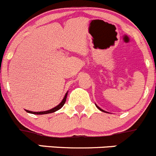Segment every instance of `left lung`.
Returning a JSON list of instances; mask_svg holds the SVG:
<instances>
[{
	"label": "left lung",
	"mask_w": 156,
	"mask_h": 156,
	"mask_svg": "<svg viewBox=\"0 0 156 156\" xmlns=\"http://www.w3.org/2000/svg\"><path fill=\"white\" fill-rule=\"evenodd\" d=\"M96 107H97V108H98V109H99V110H100V111H101V112H105V111H104V110H102V109H101V108H99V107H98V105H96ZM106 113H108V112H106Z\"/></svg>",
	"instance_id": "8db88e82"
}]
</instances>
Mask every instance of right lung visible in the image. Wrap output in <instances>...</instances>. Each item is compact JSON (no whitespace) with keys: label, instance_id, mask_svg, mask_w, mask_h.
Masks as SVG:
<instances>
[{"label":"right lung","instance_id":"right-lung-1","mask_svg":"<svg viewBox=\"0 0 156 156\" xmlns=\"http://www.w3.org/2000/svg\"><path fill=\"white\" fill-rule=\"evenodd\" d=\"M67 92L65 94V95H64V98H63L62 101H61V103H60L58 105H57L56 107L50 109V110L48 111H45V112H31V111H28V110H26V112H28V113H31V114H33V115H45V114H49V113H53V112H55L56 111L59 110V109H61V108L64 106V103H65L66 101V99H67Z\"/></svg>","mask_w":156,"mask_h":156}]
</instances>
